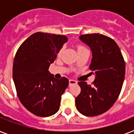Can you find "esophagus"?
Here are the masks:
<instances>
[{
	"mask_svg": "<svg viewBox=\"0 0 134 134\" xmlns=\"http://www.w3.org/2000/svg\"><path fill=\"white\" fill-rule=\"evenodd\" d=\"M69 86H71V85H74V84H76L77 83V81L74 79H70L69 81Z\"/></svg>",
	"mask_w": 134,
	"mask_h": 134,
	"instance_id": "obj_1",
	"label": "esophagus"
}]
</instances>
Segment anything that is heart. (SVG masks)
Masks as SVG:
<instances>
[{
  "label": "heart",
  "mask_w": 134,
  "mask_h": 134,
  "mask_svg": "<svg viewBox=\"0 0 134 134\" xmlns=\"http://www.w3.org/2000/svg\"><path fill=\"white\" fill-rule=\"evenodd\" d=\"M76 48H77V51H83V50H86L87 48L85 47V46H82L81 44H78L77 46H76Z\"/></svg>",
  "instance_id": "1"
}]
</instances>
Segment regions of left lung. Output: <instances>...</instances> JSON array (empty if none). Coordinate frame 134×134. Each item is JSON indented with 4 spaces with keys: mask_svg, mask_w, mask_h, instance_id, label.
Listing matches in <instances>:
<instances>
[{
    "mask_svg": "<svg viewBox=\"0 0 134 134\" xmlns=\"http://www.w3.org/2000/svg\"><path fill=\"white\" fill-rule=\"evenodd\" d=\"M80 40L90 47V69L95 75L91 85L78 82L81 92L76 106L81 114L97 116L109 110L120 93L125 75V62L119 46L110 37L99 34L82 35Z\"/></svg>",
    "mask_w": 134,
    "mask_h": 134,
    "instance_id": "left-lung-1",
    "label": "left lung"
}]
</instances>
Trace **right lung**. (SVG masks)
Returning <instances> with one entry per match:
<instances>
[{"mask_svg":"<svg viewBox=\"0 0 134 134\" xmlns=\"http://www.w3.org/2000/svg\"><path fill=\"white\" fill-rule=\"evenodd\" d=\"M67 42L65 35L37 32L16 53L12 75L16 94L23 106L37 116H51L59 110L69 81L54 78L48 68Z\"/></svg>","mask_w":134,"mask_h":134,"instance_id":"add662e5","label":"right lung"}]
</instances>
